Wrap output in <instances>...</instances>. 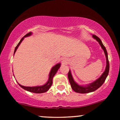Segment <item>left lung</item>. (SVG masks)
<instances>
[{"label": "left lung", "instance_id": "left-lung-1", "mask_svg": "<svg viewBox=\"0 0 120 120\" xmlns=\"http://www.w3.org/2000/svg\"><path fill=\"white\" fill-rule=\"evenodd\" d=\"M93 37L99 42L100 46L101 47L102 49L104 50V53H105V55L106 57V63H107L105 69V71L103 72V73L101 74V76H100L98 79H96V80L94 82L89 84V85H86V86H81V85H78V84L74 81L72 75H71V71L69 70L68 74L69 81V82L70 83H71V88H72L73 90L75 92L78 93H91V92H93L94 91H95L96 90H97L98 89H99V88L104 83V81H105L106 78L107 77V76H108V75L109 71V64L108 53H107V50H106L105 47H104V45H103L102 42H101V41L100 40V39L99 37H98L95 35H93Z\"/></svg>", "mask_w": 120, "mask_h": 120}]
</instances>
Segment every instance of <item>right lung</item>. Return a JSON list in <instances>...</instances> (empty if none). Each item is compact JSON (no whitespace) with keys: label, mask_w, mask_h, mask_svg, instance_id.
<instances>
[{"label":"right lung","mask_w":120,"mask_h":120,"mask_svg":"<svg viewBox=\"0 0 120 120\" xmlns=\"http://www.w3.org/2000/svg\"><path fill=\"white\" fill-rule=\"evenodd\" d=\"M32 34V33L30 32L29 33H27V34H26L25 36L22 38L20 40V42L18 43V45H17V46L16 47L15 49V51H14V54L16 52V50L19 47V46H20V43L22 42V41H23V39H24L25 37H29L30 35H31ZM60 63H58V64H56L54 67H53L51 70L50 73H49V80H48L46 84H45L44 85H42V86H35V87H26V86H24L21 85L20 84H19L18 83V84L21 87H22V89H24V90L28 91L31 92V93H38V94H40V93H45V92L47 91L48 90H49V88L51 87V86H52V79H53V77H54V75H55V74L57 72V71H58V69L60 67Z\"/></svg>","instance_id":"obj_1"}]
</instances>
